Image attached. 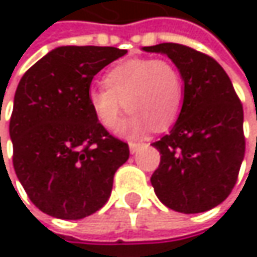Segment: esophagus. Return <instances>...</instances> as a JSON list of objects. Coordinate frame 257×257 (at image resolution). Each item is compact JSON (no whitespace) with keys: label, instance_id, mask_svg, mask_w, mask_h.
Segmentation results:
<instances>
[{"label":"esophagus","instance_id":"34e87169","mask_svg":"<svg viewBox=\"0 0 257 257\" xmlns=\"http://www.w3.org/2000/svg\"><path fill=\"white\" fill-rule=\"evenodd\" d=\"M140 146H141L140 143H132V141H131V143H129V150H131V153H135V152L140 149Z\"/></svg>","mask_w":257,"mask_h":257}]
</instances>
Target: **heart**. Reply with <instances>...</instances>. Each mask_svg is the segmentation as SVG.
<instances>
[{"instance_id": "heart-1", "label": "heart", "mask_w": 257, "mask_h": 257, "mask_svg": "<svg viewBox=\"0 0 257 257\" xmlns=\"http://www.w3.org/2000/svg\"><path fill=\"white\" fill-rule=\"evenodd\" d=\"M102 86L87 92L90 111L111 131L117 128L125 107L131 114L120 131L129 137H140L150 128H170L184 102L181 74L167 59L132 58L119 62L104 74Z\"/></svg>"}]
</instances>
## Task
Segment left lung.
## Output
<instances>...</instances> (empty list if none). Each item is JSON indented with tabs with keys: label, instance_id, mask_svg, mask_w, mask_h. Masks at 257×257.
Wrapping results in <instances>:
<instances>
[{
	"label": "left lung",
	"instance_id": "left-lung-1",
	"mask_svg": "<svg viewBox=\"0 0 257 257\" xmlns=\"http://www.w3.org/2000/svg\"><path fill=\"white\" fill-rule=\"evenodd\" d=\"M144 50L165 53L184 81L176 125L153 143L161 162L152 186L161 202L174 211H208L229 196L238 179L245 153L242 104L229 76L211 56L177 43Z\"/></svg>",
	"mask_w": 257,
	"mask_h": 257
}]
</instances>
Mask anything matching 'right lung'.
I'll list each match as a JSON object with an SVG mask.
<instances>
[{
  "label": "right lung",
  "instance_id": "obj_1",
  "mask_svg": "<svg viewBox=\"0 0 257 257\" xmlns=\"http://www.w3.org/2000/svg\"><path fill=\"white\" fill-rule=\"evenodd\" d=\"M125 49L62 46L21 78L10 117L13 167L31 202L43 213L77 220L108 201L113 179L129 158L90 111L92 78Z\"/></svg>",
  "mask_w": 257,
  "mask_h": 257
}]
</instances>
